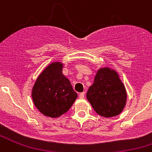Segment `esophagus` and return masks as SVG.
Listing matches in <instances>:
<instances>
[{
	"label": "esophagus",
	"mask_w": 152,
	"mask_h": 152,
	"mask_svg": "<svg viewBox=\"0 0 152 152\" xmlns=\"http://www.w3.org/2000/svg\"><path fill=\"white\" fill-rule=\"evenodd\" d=\"M84 94H85V93L84 92L80 93V94H79V97H80V99H83V98H84Z\"/></svg>",
	"instance_id": "1"
}]
</instances>
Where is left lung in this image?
Returning a JSON list of instances; mask_svg holds the SVG:
<instances>
[{
  "instance_id": "1",
  "label": "left lung",
  "mask_w": 152,
  "mask_h": 152,
  "mask_svg": "<svg viewBox=\"0 0 152 152\" xmlns=\"http://www.w3.org/2000/svg\"><path fill=\"white\" fill-rule=\"evenodd\" d=\"M87 99L96 113L109 118L123 110L127 94L117 72L110 68H101L87 92Z\"/></svg>"
}]
</instances>
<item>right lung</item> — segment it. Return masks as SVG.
<instances>
[{"instance_id": "add662e5", "label": "right lung", "mask_w": 152, "mask_h": 152, "mask_svg": "<svg viewBox=\"0 0 152 152\" xmlns=\"http://www.w3.org/2000/svg\"><path fill=\"white\" fill-rule=\"evenodd\" d=\"M63 64L52 62L37 77L32 90L36 107L44 116L57 118L65 113L77 99L70 80L62 74Z\"/></svg>"}]
</instances>
